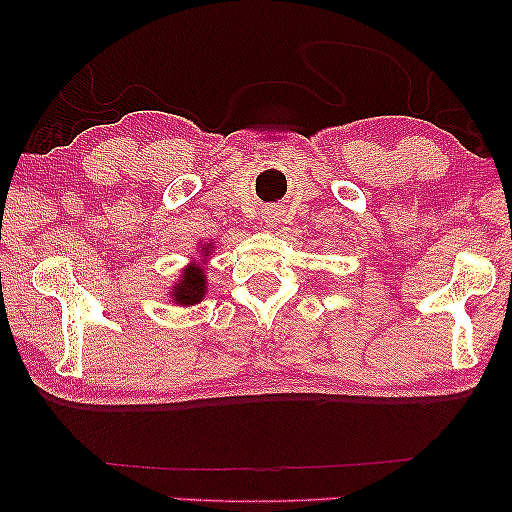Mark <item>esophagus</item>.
Segmentation results:
<instances>
[{
  "instance_id": "esophagus-1",
  "label": "esophagus",
  "mask_w": 512,
  "mask_h": 512,
  "mask_svg": "<svg viewBox=\"0 0 512 512\" xmlns=\"http://www.w3.org/2000/svg\"><path fill=\"white\" fill-rule=\"evenodd\" d=\"M261 221L265 223L268 228H275L279 221H282V209H279L277 205L275 207H265L261 212Z\"/></svg>"
}]
</instances>
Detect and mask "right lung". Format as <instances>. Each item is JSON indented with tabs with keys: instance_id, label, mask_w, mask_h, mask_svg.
Returning a JSON list of instances; mask_svg holds the SVG:
<instances>
[{
	"instance_id": "right-lung-1",
	"label": "right lung",
	"mask_w": 512,
	"mask_h": 512,
	"mask_svg": "<svg viewBox=\"0 0 512 512\" xmlns=\"http://www.w3.org/2000/svg\"><path fill=\"white\" fill-rule=\"evenodd\" d=\"M205 249V256L212 254V249L209 247H202ZM207 293V279H205V270H202L200 263H191L188 268L181 272L179 277V284L172 286V300L177 305H195L200 303L202 298H205Z\"/></svg>"
}]
</instances>
